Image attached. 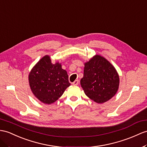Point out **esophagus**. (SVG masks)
Wrapping results in <instances>:
<instances>
[{"mask_svg": "<svg viewBox=\"0 0 147 147\" xmlns=\"http://www.w3.org/2000/svg\"><path fill=\"white\" fill-rule=\"evenodd\" d=\"M78 84H79V81H78V80H75L73 82L72 85H77Z\"/></svg>", "mask_w": 147, "mask_h": 147, "instance_id": "34e87169", "label": "esophagus"}]
</instances>
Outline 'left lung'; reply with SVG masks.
<instances>
[{
  "instance_id": "8db88e82",
  "label": "left lung",
  "mask_w": 147,
  "mask_h": 147,
  "mask_svg": "<svg viewBox=\"0 0 147 147\" xmlns=\"http://www.w3.org/2000/svg\"><path fill=\"white\" fill-rule=\"evenodd\" d=\"M84 65L80 85L85 95L98 103L113 97L119 89L120 78L112 64L103 57L95 55Z\"/></svg>"
}]
</instances>
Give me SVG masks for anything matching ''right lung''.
Masks as SVG:
<instances>
[{"mask_svg":"<svg viewBox=\"0 0 147 147\" xmlns=\"http://www.w3.org/2000/svg\"><path fill=\"white\" fill-rule=\"evenodd\" d=\"M28 82L34 96L45 104L56 102L70 85L67 71L62 69L61 63L53 64L47 55L32 68Z\"/></svg>","mask_w":147,"mask_h":147,"instance_id":"1","label":"right lung"}]
</instances>
